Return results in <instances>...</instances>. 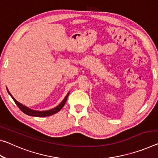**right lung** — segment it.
<instances>
[{
  "label": "right lung",
  "mask_w": 158,
  "mask_h": 158,
  "mask_svg": "<svg viewBox=\"0 0 158 158\" xmlns=\"http://www.w3.org/2000/svg\"><path fill=\"white\" fill-rule=\"evenodd\" d=\"M7 92H8V94H10V96L12 97V98L13 99V101H15V104L17 105V107H19V110H20L22 112H23L24 114H26L27 115H29V116L40 117L51 116V115H52V114H56V113H57V112H58L62 108V107H63L64 104H65L67 99V98H68L69 94V93H68V94H67V96H65V98L63 99V101L60 102V104H59L58 106L55 107V108L50 110H46V111H36V110H31V109H29L27 107L23 106V105H22L21 103H19V102H17L16 100L13 97H12V96L10 94V93L9 92L8 90H7Z\"/></svg>",
  "instance_id": "1"
}]
</instances>
